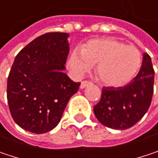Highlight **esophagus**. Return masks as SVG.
<instances>
[{
  "label": "esophagus",
  "instance_id": "1",
  "mask_svg": "<svg viewBox=\"0 0 158 158\" xmlns=\"http://www.w3.org/2000/svg\"><path fill=\"white\" fill-rule=\"evenodd\" d=\"M92 84H93V83H92V82H90V81H83V82L81 83L80 88H81V89H84V88H85L86 86L91 85Z\"/></svg>",
  "mask_w": 158,
  "mask_h": 158
}]
</instances>
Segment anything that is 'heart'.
<instances>
[{
	"label": "heart",
	"mask_w": 158,
	"mask_h": 158,
	"mask_svg": "<svg viewBox=\"0 0 158 158\" xmlns=\"http://www.w3.org/2000/svg\"><path fill=\"white\" fill-rule=\"evenodd\" d=\"M80 51L72 52L68 59V67L73 75L82 77L91 66L96 65L99 80L110 87L129 84L140 68L139 50L114 39L89 40Z\"/></svg>",
	"instance_id": "obj_1"
}]
</instances>
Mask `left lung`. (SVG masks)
<instances>
[{"mask_svg":"<svg viewBox=\"0 0 158 158\" xmlns=\"http://www.w3.org/2000/svg\"><path fill=\"white\" fill-rule=\"evenodd\" d=\"M154 76L151 57L145 53L140 70L130 84L102 88L101 100L94 107L97 119L113 130H127L134 126L151 104Z\"/></svg>","mask_w":158,"mask_h":158,"instance_id":"1","label":"left lung"}]
</instances>
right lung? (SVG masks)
I'll list each match as a JSON object with an SVG mask.
<instances>
[{"mask_svg":"<svg viewBox=\"0 0 158 158\" xmlns=\"http://www.w3.org/2000/svg\"><path fill=\"white\" fill-rule=\"evenodd\" d=\"M67 33L43 34L19 52L7 81L11 117L23 130L35 134L59 123L80 83L63 73L69 53Z\"/></svg>","mask_w":158,"mask_h":158,"instance_id":"add662e5","label":"right lung"}]
</instances>
